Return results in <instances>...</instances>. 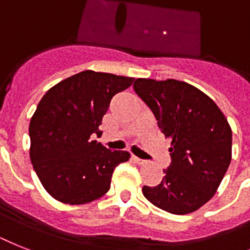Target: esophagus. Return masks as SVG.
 <instances>
[{
	"label": "esophagus",
	"mask_w": 250,
	"mask_h": 250,
	"mask_svg": "<svg viewBox=\"0 0 250 250\" xmlns=\"http://www.w3.org/2000/svg\"><path fill=\"white\" fill-rule=\"evenodd\" d=\"M133 159H135V162L137 164H145L146 163V160L141 159V158H137V157H136V155H133Z\"/></svg>",
	"instance_id": "esophagus-1"
}]
</instances>
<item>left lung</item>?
<instances>
[{
  "label": "left lung",
  "mask_w": 250,
  "mask_h": 250,
  "mask_svg": "<svg viewBox=\"0 0 250 250\" xmlns=\"http://www.w3.org/2000/svg\"><path fill=\"white\" fill-rule=\"evenodd\" d=\"M133 90L172 139L166 176L158 186H144V196L173 214L199 209L216 194L230 166L229 122L209 96L186 82L139 78Z\"/></svg>",
  "instance_id": "8db88e82"
}]
</instances>
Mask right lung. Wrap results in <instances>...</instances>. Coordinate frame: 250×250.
Here are the masks:
<instances>
[{
    "mask_svg": "<svg viewBox=\"0 0 250 250\" xmlns=\"http://www.w3.org/2000/svg\"><path fill=\"white\" fill-rule=\"evenodd\" d=\"M135 78L84 70L44 93L30 119V162L41 184L56 200L86 204L110 188L111 176L131 154L91 140L115 93Z\"/></svg>",
    "mask_w": 250,
    "mask_h": 250,
    "instance_id": "1",
    "label": "right lung"
}]
</instances>
